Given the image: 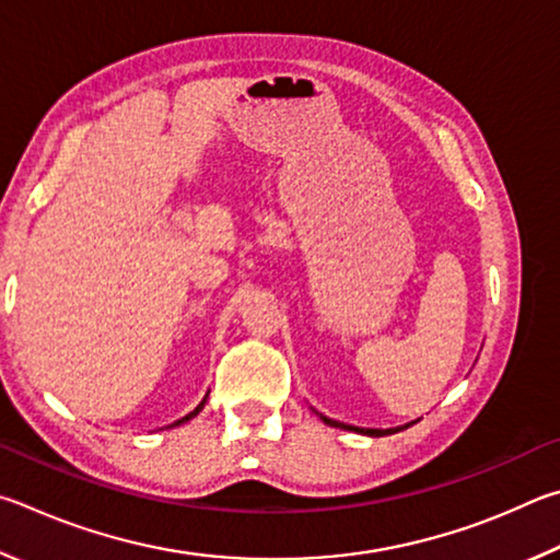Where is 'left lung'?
Listing matches in <instances>:
<instances>
[{
	"label": "left lung",
	"instance_id": "8db88e82",
	"mask_svg": "<svg viewBox=\"0 0 560 560\" xmlns=\"http://www.w3.org/2000/svg\"><path fill=\"white\" fill-rule=\"evenodd\" d=\"M322 420H325L327 425H331V428H341V430H354V433H361V435H371V438H384V435H394V433H398V430H406L408 425H400V428H386V430H378V428H357V425H347V423H339V420H331V418H327V416H322V413H317Z\"/></svg>",
	"mask_w": 560,
	"mask_h": 560
}]
</instances>
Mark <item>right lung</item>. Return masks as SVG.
<instances>
[{"mask_svg": "<svg viewBox=\"0 0 560 560\" xmlns=\"http://www.w3.org/2000/svg\"><path fill=\"white\" fill-rule=\"evenodd\" d=\"M206 398H209V394H206ZM206 398L201 400V404H199V406H196V408L191 410V413H189V416H184L182 420H176V423H174V425H182V423H186V420H191L194 416H199V413H201V408H203V404H206Z\"/></svg>", "mask_w": 560, "mask_h": 560, "instance_id": "right-lung-1", "label": "right lung"}]
</instances>
